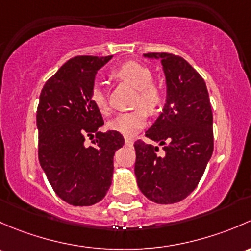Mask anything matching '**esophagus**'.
<instances>
[{
  "label": "esophagus",
  "instance_id": "esophagus-1",
  "mask_svg": "<svg viewBox=\"0 0 251 251\" xmlns=\"http://www.w3.org/2000/svg\"><path fill=\"white\" fill-rule=\"evenodd\" d=\"M133 144H134L133 139L126 138V146H131V145H133Z\"/></svg>",
  "mask_w": 251,
  "mask_h": 251
}]
</instances>
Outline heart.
Segmentation results:
<instances>
[{
  "label": "heart",
  "instance_id": "obj_1",
  "mask_svg": "<svg viewBox=\"0 0 251 251\" xmlns=\"http://www.w3.org/2000/svg\"><path fill=\"white\" fill-rule=\"evenodd\" d=\"M112 75L138 89L135 105L138 108L116 116L107 123L108 128L131 138L147 125V110L156 111L163 101V93L152 83V72L147 66L136 61H126L112 71ZM90 100L101 113L110 111L104 83L95 81L90 89Z\"/></svg>",
  "mask_w": 251,
  "mask_h": 251
}]
</instances>
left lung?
I'll use <instances>...</instances> for the list:
<instances>
[{"label": "left lung", "mask_w": 251, "mask_h": 251, "mask_svg": "<svg viewBox=\"0 0 251 251\" xmlns=\"http://www.w3.org/2000/svg\"><path fill=\"white\" fill-rule=\"evenodd\" d=\"M145 58L161 59L167 84L163 111L146 131L158 147L138 140L136 182L146 198L158 204L185 200L200 182L214 150L213 112L205 82L181 56L147 53Z\"/></svg>", "instance_id": "left-lung-1"}]
</instances>
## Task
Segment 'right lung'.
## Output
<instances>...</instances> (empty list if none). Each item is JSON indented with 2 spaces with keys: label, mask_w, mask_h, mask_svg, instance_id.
I'll list each match as a JSON object with an SVG mask.
<instances>
[{
  "label": "right lung",
  "mask_w": 251,
  "mask_h": 251,
  "mask_svg": "<svg viewBox=\"0 0 251 251\" xmlns=\"http://www.w3.org/2000/svg\"><path fill=\"white\" fill-rule=\"evenodd\" d=\"M108 56H75L43 86L36 122L38 159L54 192L66 203L87 206L106 196L113 156L125 145L116 130L99 131L101 112L90 100L95 75ZM92 140L88 147L84 141Z\"/></svg>",
  "instance_id": "1"
}]
</instances>
